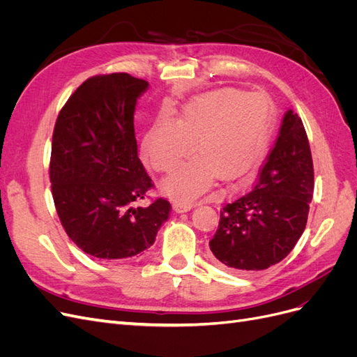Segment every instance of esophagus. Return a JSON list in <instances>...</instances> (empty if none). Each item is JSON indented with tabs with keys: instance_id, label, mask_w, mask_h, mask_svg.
Returning <instances> with one entry per match:
<instances>
[{
	"instance_id": "1",
	"label": "esophagus",
	"mask_w": 357,
	"mask_h": 357,
	"mask_svg": "<svg viewBox=\"0 0 357 357\" xmlns=\"http://www.w3.org/2000/svg\"><path fill=\"white\" fill-rule=\"evenodd\" d=\"M172 208H174V211H177V213H186L192 208V205L190 204H174V207Z\"/></svg>"
}]
</instances>
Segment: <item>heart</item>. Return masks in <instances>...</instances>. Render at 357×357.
Here are the masks:
<instances>
[{
  "label": "heart",
  "instance_id": "obj_1",
  "mask_svg": "<svg viewBox=\"0 0 357 357\" xmlns=\"http://www.w3.org/2000/svg\"><path fill=\"white\" fill-rule=\"evenodd\" d=\"M275 122L271 100L259 92L218 89L192 98L176 122L160 116L143 138V156L158 172H171L192 152L198 153L164 181L174 199L189 204L215 177L238 181L265 159Z\"/></svg>",
  "mask_w": 357,
  "mask_h": 357
}]
</instances>
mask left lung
Here are the masks:
<instances>
[{
	"label": "left lung",
	"instance_id": "left-lung-1",
	"mask_svg": "<svg viewBox=\"0 0 357 357\" xmlns=\"http://www.w3.org/2000/svg\"><path fill=\"white\" fill-rule=\"evenodd\" d=\"M312 192L314 169L305 128L287 110L253 189L220 211L210 241L214 257L234 271H262L282 262L305 229Z\"/></svg>",
	"mask_w": 357,
	"mask_h": 357
}]
</instances>
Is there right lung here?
<instances>
[{"label": "right lung", "mask_w": 357, "mask_h": 357, "mask_svg": "<svg viewBox=\"0 0 357 357\" xmlns=\"http://www.w3.org/2000/svg\"><path fill=\"white\" fill-rule=\"evenodd\" d=\"M147 88L126 73L95 75L70 96L53 129V201L71 241L93 257L143 253L171 211L164 198L138 205L153 188L134 131L135 104Z\"/></svg>", "instance_id": "obj_1"}]
</instances>
